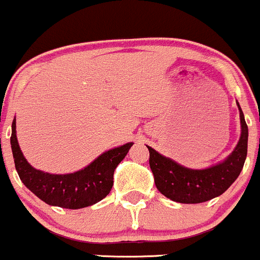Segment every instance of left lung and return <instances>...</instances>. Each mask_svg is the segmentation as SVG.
<instances>
[{"instance_id":"1","label":"left lung","mask_w":260,"mask_h":260,"mask_svg":"<svg viewBox=\"0 0 260 260\" xmlns=\"http://www.w3.org/2000/svg\"><path fill=\"white\" fill-rule=\"evenodd\" d=\"M241 135L233 153L220 163L205 169H191L161 155L148 146L149 164L161 194L179 204H201L222 194L235 182L248 153V125L239 106Z\"/></svg>"}]
</instances>
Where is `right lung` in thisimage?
I'll return each mask as SVG.
<instances>
[{
	"instance_id": "1",
	"label": "right lung",
	"mask_w": 260,
	"mask_h": 260,
	"mask_svg": "<svg viewBox=\"0 0 260 260\" xmlns=\"http://www.w3.org/2000/svg\"><path fill=\"white\" fill-rule=\"evenodd\" d=\"M134 143L110 149L89 166L69 174H50L35 169L25 159L16 138V120L12 121L11 149L15 167L22 183L42 201L63 209H83L101 201L114 184V172Z\"/></svg>"
}]
</instances>
